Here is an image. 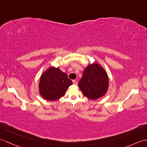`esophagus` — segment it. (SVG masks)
Returning a JSON list of instances; mask_svg holds the SVG:
<instances>
[{
  "instance_id": "1",
  "label": "esophagus",
  "mask_w": 147,
  "mask_h": 147,
  "mask_svg": "<svg viewBox=\"0 0 147 147\" xmlns=\"http://www.w3.org/2000/svg\"><path fill=\"white\" fill-rule=\"evenodd\" d=\"M72 82H73V84L74 85H77V81L76 80H74Z\"/></svg>"
}]
</instances>
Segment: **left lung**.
I'll return each instance as SVG.
<instances>
[{
    "label": "left lung",
    "instance_id": "obj_1",
    "mask_svg": "<svg viewBox=\"0 0 147 147\" xmlns=\"http://www.w3.org/2000/svg\"><path fill=\"white\" fill-rule=\"evenodd\" d=\"M78 87L86 97L92 100L102 97L109 87L107 71L97 62L88 64L84 69Z\"/></svg>",
    "mask_w": 147,
    "mask_h": 147
}]
</instances>
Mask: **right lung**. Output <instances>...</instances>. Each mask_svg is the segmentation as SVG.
<instances>
[{
    "label": "right lung",
    "instance_id": "obj_1",
    "mask_svg": "<svg viewBox=\"0 0 147 147\" xmlns=\"http://www.w3.org/2000/svg\"><path fill=\"white\" fill-rule=\"evenodd\" d=\"M72 81L68 78L67 74L58 67H50L41 75L38 84L39 94L42 97L49 101H55L65 94Z\"/></svg>",
    "mask_w": 147,
    "mask_h": 147
}]
</instances>
